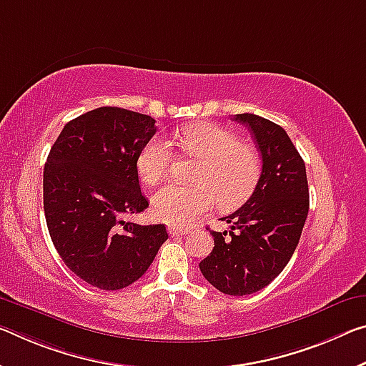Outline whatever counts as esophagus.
Wrapping results in <instances>:
<instances>
[{
    "mask_svg": "<svg viewBox=\"0 0 366 366\" xmlns=\"http://www.w3.org/2000/svg\"><path fill=\"white\" fill-rule=\"evenodd\" d=\"M190 231L189 229H182V228H169V234L171 236H184V234H189Z\"/></svg>",
    "mask_w": 366,
    "mask_h": 366,
    "instance_id": "1",
    "label": "esophagus"
}]
</instances>
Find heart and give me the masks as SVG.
Returning <instances> with one entry per match:
<instances>
[{"label": "heart", "mask_w": 366, "mask_h": 366, "mask_svg": "<svg viewBox=\"0 0 366 366\" xmlns=\"http://www.w3.org/2000/svg\"><path fill=\"white\" fill-rule=\"evenodd\" d=\"M185 154L199 159L194 185L171 184L153 197V213L169 226L189 228L213 208H234L247 200L260 176V159L251 144L241 143L233 132L212 122H195L174 133ZM172 161L169 144L152 138L137 156L142 181L156 185L164 181Z\"/></svg>", "instance_id": "obj_1"}]
</instances>
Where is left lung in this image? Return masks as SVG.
Segmentation results:
<instances>
[{"mask_svg":"<svg viewBox=\"0 0 366 366\" xmlns=\"http://www.w3.org/2000/svg\"><path fill=\"white\" fill-rule=\"evenodd\" d=\"M234 120L252 132L262 172L239 210L223 217L229 231H212L214 246L200 272L224 295L242 297L265 288L292 259L310 210L305 161L280 125L254 114Z\"/></svg>","mask_w":366,"mask_h":366,"instance_id":"1","label":"left lung"}]
</instances>
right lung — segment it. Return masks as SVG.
I'll return each instance as SVG.
<instances>
[{"mask_svg": "<svg viewBox=\"0 0 366 366\" xmlns=\"http://www.w3.org/2000/svg\"><path fill=\"white\" fill-rule=\"evenodd\" d=\"M154 119L99 107L69 120L44 167V210L55 249L69 270L101 290L137 282L167 239L164 224L122 217L148 208L137 156L156 133Z\"/></svg>", "mask_w": 366, "mask_h": 366, "instance_id": "obj_1", "label": "right lung"}]
</instances>
